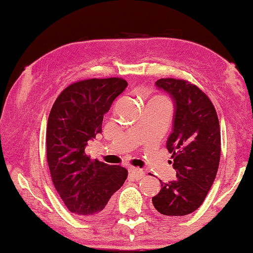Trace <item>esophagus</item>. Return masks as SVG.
Wrapping results in <instances>:
<instances>
[{"instance_id":"obj_1","label":"esophagus","mask_w":253,"mask_h":253,"mask_svg":"<svg viewBox=\"0 0 253 253\" xmlns=\"http://www.w3.org/2000/svg\"><path fill=\"white\" fill-rule=\"evenodd\" d=\"M130 174L131 176L134 178V180H140V178H142L145 176V172H143L142 169H135V167H130Z\"/></svg>"}]
</instances>
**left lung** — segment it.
Instances as JSON below:
<instances>
[{
    "mask_svg": "<svg viewBox=\"0 0 253 253\" xmlns=\"http://www.w3.org/2000/svg\"><path fill=\"white\" fill-rule=\"evenodd\" d=\"M156 86L174 100L173 132L166 147L176 178L162 182L153 197L155 209L169 217L185 216L203 205L215 180L220 159L218 116L209 97L188 80L162 78Z\"/></svg>",
    "mask_w": 253,
    "mask_h": 253,
    "instance_id": "left-lung-1",
    "label": "left lung"
}]
</instances>
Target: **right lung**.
Listing matches in <instances>:
<instances>
[{
	"label": "right lung",
	"instance_id": "right-lung-1",
	"mask_svg": "<svg viewBox=\"0 0 253 253\" xmlns=\"http://www.w3.org/2000/svg\"><path fill=\"white\" fill-rule=\"evenodd\" d=\"M122 78L86 79L64 89L53 104L46 130V156L54 188L72 213L94 219L123 185L127 170L84 153L88 140L102 133L104 114L126 88Z\"/></svg>",
	"mask_w": 253,
	"mask_h": 253
}]
</instances>
